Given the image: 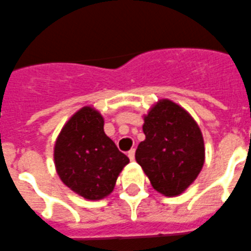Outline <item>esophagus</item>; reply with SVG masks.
Here are the masks:
<instances>
[{"instance_id": "esophagus-1", "label": "esophagus", "mask_w": 251, "mask_h": 251, "mask_svg": "<svg viewBox=\"0 0 251 251\" xmlns=\"http://www.w3.org/2000/svg\"><path fill=\"white\" fill-rule=\"evenodd\" d=\"M127 156H128V158H130L131 161H133V160H135V149H131L130 151H128Z\"/></svg>"}]
</instances>
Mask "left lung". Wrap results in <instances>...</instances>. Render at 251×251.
<instances>
[{"instance_id": "1", "label": "left lung", "mask_w": 251, "mask_h": 251, "mask_svg": "<svg viewBox=\"0 0 251 251\" xmlns=\"http://www.w3.org/2000/svg\"><path fill=\"white\" fill-rule=\"evenodd\" d=\"M145 141L137 146V163L152 187L167 197L183 193L198 177L204 163V141L191 115L162 99L144 116Z\"/></svg>"}]
</instances>
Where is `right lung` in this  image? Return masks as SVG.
I'll list each match as a JSON object with an SVG mask.
<instances>
[{"mask_svg": "<svg viewBox=\"0 0 251 251\" xmlns=\"http://www.w3.org/2000/svg\"><path fill=\"white\" fill-rule=\"evenodd\" d=\"M128 157L104 132V118L81 107L63 126L54 146V163L65 186L89 201L109 196Z\"/></svg>", "mask_w": 251, "mask_h": 251, "instance_id": "right-lung-1", "label": "right lung"}]
</instances>
